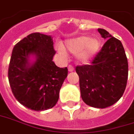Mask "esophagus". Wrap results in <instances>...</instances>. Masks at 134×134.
Returning a JSON list of instances; mask_svg holds the SVG:
<instances>
[{"instance_id": "34e87169", "label": "esophagus", "mask_w": 134, "mask_h": 134, "mask_svg": "<svg viewBox=\"0 0 134 134\" xmlns=\"http://www.w3.org/2000/svg\"><path fill=\"white\" fill-rule=\"evenodd\" d=\"M68 69H69V72H72V71H74V69L73 68V66H71V65H69Z\"/></svg>"}]
</instances>
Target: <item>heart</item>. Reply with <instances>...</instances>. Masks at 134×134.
Listing matches in <instances>:
<instances>
[{"mask_svg":"<svg viewBox=\"0 0 134 134\" xmlns=\"http://www.w3.org/2000/svg\"><path fill=\"white\" fill-rule=\"evenodd\" d=\"M100 46L101 42L98 38H90L88 36H80L66 40L64 47L60 45L58 50L63 55H65V49L71 54L77 55L78 60L85 63L92 60L98 53Z\"/></svg>","mask_w":134,"mask_h":134,"instance_id":"obj_1","label":"heart"}]
</instances>
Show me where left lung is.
Returning <instances> with one entry per match:
<instances>
[{"mask_svg":"<svg viewBox=\"0 0 134 134\" xmlns=\"http://www.w3.org/2000/svg\"><path fill=\"white\" fill-rule=\"evenodd\" d=\"M107 39L90 65L76 66L83 101L92 107L104 109L115 104L125 90L129 64L121 41L104 29H98Z\"/></svg>","mask_w":134,"mask_h":134,"instance_id":"8db88e82","label":"left lung"}]
</instances>
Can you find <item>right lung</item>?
<instances>
[{
    "mask_svg": "<svg viewBox=\"0 0 134 134\" xmlns=\"http://www.w3.org/2000/svg\"><path fill=\"white\" fill-rule=\"evenodd\" d=\"M55 51L50 36L34 33L14 46L9 67V81L16 99L34 111L52 108L58 102L68 69L52 61Z\"/></svg>",
    "mask_w": 134,
    "mask_h": 134,
    "instance_id": "add662e5",
    "label": "right lung"
}]
</instances>
